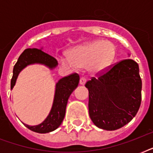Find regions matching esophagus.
I'll return each mask as SVG.
<instances>
[{"instance_id":"34e87169","label":"esophagus","mask_w":153,"mask_h":153,"mask_svg":"<svg viewBox=\"0 0 153 153\" xmlns=\"http://www.w3.org/2000/svg\"><path fill=\"white\" fill-rule=\"evenodd\" d=\"M86 82V79H85V78H81L80 79V81H79V83H80V85H85V83Z\"/></svg>"}]
</instances>
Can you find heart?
<instances>
[{
	"mask_svg": "<svg viewBox=\"0 0 153 153\" xmlns=\"http://www.w3.org/2000/svg\"><path fill=\"white\" fill-rule=\"evenodd\" d=\"M67 56L58 57L62 67L71 70L87 67L91 74H99L113 63L116 48L111 42L96 39L74 47L68 51Z\"/></svg>",
	"mask_w": 153,
	"mask_h": 153,
	"instance_id": "1",
	"label": "heart"
}]
</instances>
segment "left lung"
Listing matches in <instances>:
<instances>
[{"label": "left lung", "instance_id": "1", "mask_svg": "<svg viewBox=\"0 0 153 153\" xmlns=\"http://www.w3.org/2000/svg\"><path fill=\"white\" fill-rule=\"evenodd\" d=\"M85 86L89 91L90 117L98 128L118 129L128 124L140 108L142 82L139 66L131 59L117 62Z\"/></svg>", "mask_w": 153, "mask_h": 153}]
</instances>
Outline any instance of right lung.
<instances>
[{
	"mask_svg": "<svg viewBox=\"0 0 153 153\" xmlns=\"http://www.w3.org/2000/svg\"><path fill=\"white\" fill-rule=\"evenodd\" d=\"M40 49L27 48L20 55L17 62L13 67V75L11 80V90H13L20 72L24 68L31 64H41L46 66L50 70L57 67L58 62L55 58L42 51ZM79 82L78 74H72L69 76L60 79L55 84V95L51 111L42 123L37 126H28L24 124L30 130L39 133H47L55 130L63 121L66 113L68 98L75 90Z\"/></svg>",
	"mask_w": 153,
	"mask_h": 153,
	"instance_id": "right-lung-1",
	"label": "right lung"
}]
</instances>
